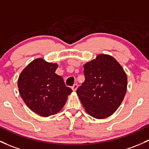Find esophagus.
<instances>
[{"mask_svg":"<svg viewBox=\"0 0 149 149\" xmlns=\"http://www.w3.org/2000/svg\"><path fill=\"white\" fill-rule=\"evenodd\" d=\"M77 88H78V85L77 84H74L71 87V89L73 90V91H76V90H77Z\"/></svg>","mask_w":149,"mask_h":149,"instance_id":"1","label":"esophagus"}]
</instances>
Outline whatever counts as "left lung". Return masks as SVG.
<instances>
[{
	"label": "left lung",
	"instance_id": "left-lung-1",
	"mask_svg": "<svg viewBox=\"0 0 149 149\" xmlns=\"http://www.w3.org/2000/svg\"><path fill=\"white\" fill-rule=\"evenodd\" d=\"M86 80L76 91L88 114L98 120L115 112L127 89V76L113 56L100 54L83 65Z\"/></svg>",
	"mask_w": 149,
	"mask_h": 149
}]
</instances>
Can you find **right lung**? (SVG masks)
Listing matches in <instances>:
<instances>
[{"label": "right lung", "mask_w": 149, "mask_h": 149, "mask_svg": "<svg viewBox=\"0 0 149 149\" xmlns=\"http://www.w3.org/2000/svg\"><path fill=\"white\" fill-rule=\"evenodd\" d=\"M56 63L38 58L29 63L21 72L17 87L21 97L32 112L44 117L59 112L72 93L61 76L55 71Z\"/></svg>", "instance_id": "obj_1"}]
</instances>
